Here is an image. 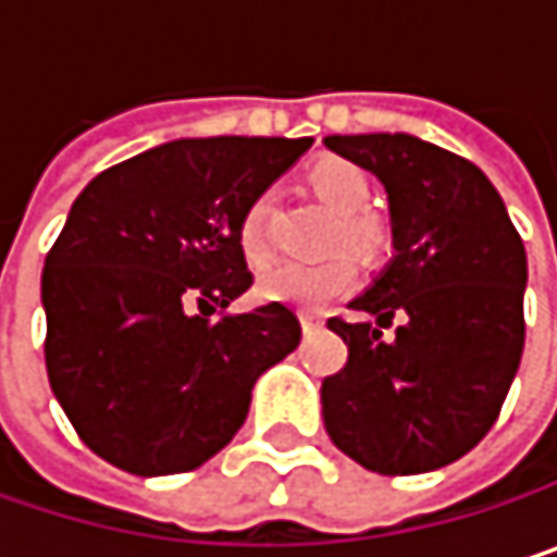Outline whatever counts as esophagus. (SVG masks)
Segmentation results:
<instances>
[{
    "label": "esophagus",
    "mask_w": 557,
    "mask_h": 557,
    "mask_svg": "<svg viewBox=\"0 0 557 557\" xmlns=\"http://www.w3.org/2000/svg\"><path fill=\"white\" fill-rule=\"evenodd\" d=\"M299 322H302V332H319L322 329V315L319 312H299Z\"/></svg>",
    "instance_id": "34e87169"
}]
</instances>
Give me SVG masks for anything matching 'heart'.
Segmentation results:
<instances>
[{"mask_svg":"<svg viewBox=\"0 0 557 557\" xmlns=\"http://www.w3.org/2000/svg\"><path fill=\"white\" fill-rule=\"evenodd\" d=\"M315 199L338 212L332 242L348 245L361 258H377L387 245V228L364 206L371 199V183L348 161H322L306 176ZM238 248L248 264H264L271 255L268 242V196H258L238 222ZM355 283V261L348 251H335L322 261H277L258 277V293L268 302L296 309H322Z\"/></svg>","mask_w":557,"mask_h":557,"instance_id":"obj_1","label":"heart"}]
</instances>
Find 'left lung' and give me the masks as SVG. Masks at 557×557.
Instances as JSON below:
<instances>
[{
  "instance_id": "left-lung-1",
  "label": "left lung",
  "mask_w": 557,
  "mask_h": 557,
  "mask_svg": "<svg viewBox=\"0 0 557 557\" xmlns=\"http://www.w3.org/2000/svg\"><path fill=\"white\" fill-rule=\"evenodd\" d=\"M325 148L384 183L396 251L351 302L374 322L329 319L348 364L322 381L325 432L377 474L445 468L491 432L516 377L522 238L494 183L438 145L396 132L329 135Z\"/></svg>"
}]
</instances>
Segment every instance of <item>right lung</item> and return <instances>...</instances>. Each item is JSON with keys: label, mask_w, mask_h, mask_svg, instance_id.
<instances>
[{"label": "right lung", "mask_w": 557, "mask_h": 557, "mask_svg": "<svg viewBox=\"0 0 557 557\" xmlns=\"http://www.w3.org/2000/svg\"><path fill=\"white\" fill-rule=\"evenodd\" d=\"M309 145L180 138L102 170L70 206L41 274L45 364L109 465L138 478L199 468L242 429L255 381L299 345L283 302L222 309L255 283L245 209Z\"/></svg>", "instance_id": "1"}]
</instances>
